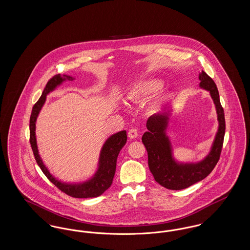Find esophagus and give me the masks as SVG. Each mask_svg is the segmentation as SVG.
<instances>
[{"label":"esophagus","instance_id":"esophagus-1","mask_svg":"<svg viewBox=\"0 0 250 250\" xmlns=\"http://www.w3.org/2000/svg\"><path fill=\"white\" fill-rule=\"evenodd\" d=\"M139 136V132L136 128H132L128 131V138L129 139H136Z\"/></svg>","mask_w":250,"mask_h":250}]
</instances>
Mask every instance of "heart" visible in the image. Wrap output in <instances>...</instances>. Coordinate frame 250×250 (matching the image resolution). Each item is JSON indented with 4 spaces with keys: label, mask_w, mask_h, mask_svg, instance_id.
I'll return each mask as SVG.
<instances>
[{
    "label": "heart",
    "mask_w": 250,
    "mask_h": 250,
    "mask_svg": "<svg viewBox=\"0 0 250 250\" xmlns=\"http://www.w3.org/2000/svg\"><path fill=\"white\" fill-rule=\"evenodd\" d=\"M164 86L161 79H148L132 85L128 93V99L133 102H143L157 94Z\"/></svg>",
    "instance_id": "obj_1"
}]
</instances>
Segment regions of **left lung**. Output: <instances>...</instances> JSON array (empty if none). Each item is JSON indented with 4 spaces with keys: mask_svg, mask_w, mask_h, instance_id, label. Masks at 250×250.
Wrapping results in <instances>:
<instances>
[{
    "mask_svg": "<svg viewBox=\"0 0 250 250\" xmlns=\"http://www.w3.org/2000/svg\"><path fill=\"white\" fill-rule=\"evenodd\" d=\"M200 88L208 91L214 102L218 121L217 131L210 151L197 162L179 161L173 155V147L167 135L170 111L158 112L149 117L143 143L148 153V165L155 181L171 190L187 188L207 177L214 169L221 153L225 135V116L219 94L214 81L202 71L199 75Z\"/></svg>",
    "mask_w": 250,
    "mask_h": 250,
    "instance_id": "8db88e82",
    "label": "left lung"
}]
</instances>
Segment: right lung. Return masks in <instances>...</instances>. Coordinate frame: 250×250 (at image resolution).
I'll list each match as a JSON object with an SVG mask.
<instances>
[{"label": "right lung", "mask_w": 250, "mask_h": 250, "mask_svg": "<svg viewBox=\"0 0 250 250\" xmlns=\"http://www.w3.org/2000/svg\"><path fill=\"white\" fill-rule=\"evenodd\" d=\"M73 80H75L74 77L59 74L54 76L47 83L41 97L38 99L32 110L30 118V143L38 166L40 167L43 173L48 177V180L53 185H55L60 190L74 198H95L102 195L112 184V180L116 169L117 157L120 151L125 146L127 140L126 131H119L107 138L100 150L97 167L94 174L90 178L79 183L62 182L56 178L54 175H52L48 167L44 164V161L39 154L37 146L36 134V120L47 100V95L55 91L63 83Z\"/></svg>", "instance_id": "1"}]
</instances>
